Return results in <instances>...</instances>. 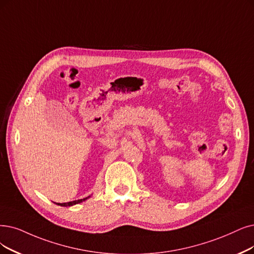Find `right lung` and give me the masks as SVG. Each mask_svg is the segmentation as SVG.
Returning <instances> with one entry per match:
<instances>
[{"instance_id":"1","label":"right lung","mask_w":254,"mask_h":254,"mask_svg":"<svg viewBox=\"0 0 254 254\" xmlns=\"http://www.w3.org/2000/svg\"><path fill=\"white\" fill-rule=\"evenodd\" d=\"M87 198H89V196H88V197H86V198H83V199H79V200L70 201V202H65V203H56V204H57V205H60V206H72V205H75V204L80 203V202L85 201Z\"/></svg>"}]
</instances>
